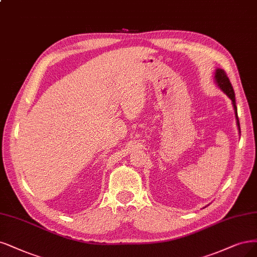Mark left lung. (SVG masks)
<instances>
[{
    "label": "left lung",
    "mask_w": 257,
    "mask_h": 257,
    "mask_svg": "<svg viewBox=\"0 0 257 257\" xmlns=\"http://www.w3.org/2000/svg\"><path fill=\"white\" fill-rule=\"evenodd\" d=\"M215 82L217 83L218 87L220 88L221 90H222L229 99L232 101L233 104V107H234V111H235V116H236V123H237V127L238 131L240 133V124H239V119H238L237 116V106H236V101H235V92L233 89V86L229 82V79L226 75V73L224 72V70L222 69H216V72H215Z\"/></svg>",
    "instance_id": "left-lung-1"
}]
</instances>
